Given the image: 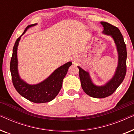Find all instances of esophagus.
<instances>
[{
	"mask_svg": "<svg viewBox=\"0 0 134 134\" xmlns=\"http://www.w3.org/2000/svg\"><path fill=\"white\" fill-rule=\"evenodd\" d=\"M76 60H77V58H74V62H76Z\"/></svg>",
	"mask_w": 134,
	"mask_h": 134,
	"instance_id": "obj_1",
	"label": "esophagus"
}]
</instances>
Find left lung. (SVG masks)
<instances>
[{
	"mask_svg": "<svg viewBox=\"0 0 134 134\" xmlns=\"http://www.w3.org/2000/svg\"><path fill=\"white\" fill-rule=\"evenodd\" d=\"M104 27L102 34L110 36L114 40L118 54V66L112 78L103 85L98 86L93 83L88 71L78 66L79 77L82 89L86 94L95 98H104L112 94L123 81L126 74L127 51L124 38L116 27L106 22H100Z\"/></svg>",
	"mask_w": 134,
	"mask_h": 134,
	"instance_id": "obj_1",
	"label": "left lung"
}]
</instances>
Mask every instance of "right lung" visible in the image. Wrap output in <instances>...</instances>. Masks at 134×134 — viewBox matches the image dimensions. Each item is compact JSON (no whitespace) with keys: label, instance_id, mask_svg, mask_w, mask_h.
Returning a JSON list of instances; mask_svg holds the SVG:
<instances>
[{"label":"right lung","instance_id":"right-lung-1","mask_svg":"<svg viewBox=\"0 0 134 134\" xmlns=\"http://www.w3.org/2000/svg\"><path fill=\"white\" fill-rule=\"evenodd\" d=\"M37 25V24L28 25L23 34L16 40L13 49V55L10 62V71L12 81L16 91L27 99L35 103H45L52 100L58 94L62 88L63 80L72 62H69L56 69L47 79L39 83L31 85L20 77L18 72V60L17 57L18 47L21 36L27 29Z\"/></svg>","mask_w":134,"mask_h":134}]
</instances>
